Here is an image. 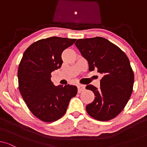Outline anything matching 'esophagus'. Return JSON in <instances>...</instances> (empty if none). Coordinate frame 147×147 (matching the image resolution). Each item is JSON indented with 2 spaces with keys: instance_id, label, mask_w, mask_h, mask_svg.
<instances>
[{
  "instance_id": "esophagus-1",
  "label": "esophagus",
  "mask_w": 147,
  "mask_h": 147,
  "mask_svg": "<svg viewBox=\"0 0 147 147\" xmlns=\"http://www.w3.org/2000/svg\"><path fill=\"white\" fill-rule=\"evenodd\" d=\"M85 90V86L84 85H79L78 86V93H81L82 92H83Z\"/></svg>"
}]
</instances>
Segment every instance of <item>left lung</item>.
<instances>
[{
	"mask_svg": "<svg viewBox=\"0 0 147 147\" xmlns=\"http://www.w3.org/2000/svg\"><path fill=\"white\" fill-rule=\"evenodd\" d=\"M75 45L89 64V71L97 70L103 78L100 88L86 86L95 95L86 106L88 114L94 119L107 121L119 114L130 98L134 73L130 61L119 47L101 37L78 39Z\"/></svg>",
	"mask_w": 147,
	"mask_h": 147,
	"instance_id": "obj_1",
	"label": "left lung"
}]
</instances>
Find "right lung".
<instances>
[{"label": "right lung", "mask_w": 147, "mask_h": 147, "mask_svg": "<svg viewBox=\"0 0 147 147\" xmlns=\"http://www.w3.org/2000/svg\"><path fill=\"white\" fill-rule=\"evenodd\" d=\"M75 39L51 37L31 44L18 69L20 93L34 116L46 122L55 121L65 114L70 100L78 92L76 86H55L51 74L63 63L61 53Z\"/></svg>", "instance_id": "add662e5"}]
</instances>
